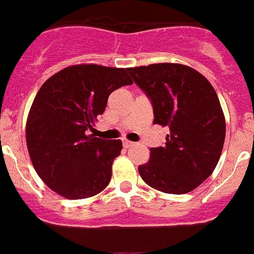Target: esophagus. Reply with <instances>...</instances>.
Returning <instances> with one entry per match:
<instances>
[{
  "instance_id": "obj_1",
  "label": "esophagus",
  "mask_w": 254,
  "mask_h": 254,
  "mask_svg": "<svg viewBox=\"0 0 254 254\" xmlns=\"http://www.w3.org/2000/svg\"><path fill=\"white\" fill-rule=\"evenodd\" d=\"M132 145H134V143L131 142V141L126 140V138H125V140H123V146H125V147H131Z\"/></svg>"
}]
</instances>
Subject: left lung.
Here are the masks:
<instances>
[{"mask_svg": "<svg viewBox=\"0 0 254 254\" xmlns=\"http://www.w3.org/2000/svg\"><path fill=\"white\" fill-rule=\"evenodd\" d=\"M154 109V125L169 128L164 146L151 147L138 167L143 182L164 193L183 194L212 174L225 141V117L203 75L186 64L127 68Z\"/></svg>", "mask_w": 254, "mask_h": 254, "instance_id": "1", "label": "left lung"}]
</instances>
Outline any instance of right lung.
I'll return each instance as SVG.
<instances>
[{"mask_svg":"<svg viewBox=\"0 0 254 254\" xmlns=\"http://www.w3.org/2000/svg\"><path fill=\"white\" fill-rule=\"evenodd\" d=\"M127 68L75 64L47 80L31 104L26 145L40 179L68 199L93 197L111 181L122 141L87 134L104 113L108 96L132 85Z\"/></svg>","mask_w":254,"mask_h":254,"instance_id":"obj_1","label":"right lung"}]
</instances>
